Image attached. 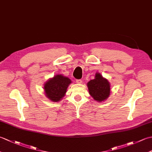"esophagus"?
Masks as SVG:
<instances>
[{
    "instance_id": "obj_1",
    "label": "esophagus",
    "mask_w": 152,
    "mask_h": 152,
    "mask_svg": "<svg viewBox=\"0 0 152 152\" xmlns=\"http://www.w3.org/2000/svg\"><path fill=\"white\" fill-rule=\"evenodd\" d=\"M76 82L77 83H82V80H81V79L76 80Z\"/></svg>"
}]
</instances>
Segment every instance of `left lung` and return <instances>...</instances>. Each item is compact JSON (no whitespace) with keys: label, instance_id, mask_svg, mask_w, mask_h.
Listing matches in <instances>:
<instances>
[{"label":"left lung","instance_id":"obj_1","mask_svg":"<svg viewBox=\"0 0 152 152\" xmlns=\"http://www.w3.org/2000/svg\"><path fill=\"white\" fill-rule=\"evenodd\" d=\"M88 87L89 94L96 101H104L108 97L110 93V83L99 73H96L95 78L88 83Z\"/></svg>","mask_w":152,"mask_h":152}]
</instances>
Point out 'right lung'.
Wrapping results in <instances>:
<instances>
[{"instance_id": "1", "label": "right lung", "mask_w": 152, "mask_h": 152, "mask_svg": "<svg viewBox=\"0 0 152 152\" xmlns=\"http://www.w3.org/2000/svg\"><path fill=\"white\" fill-rule=\"evenodd\" d=\"M71 80L62 75H56L44 85V91L48 98L53 102H58L64 96Z\"/></svg>"}]
</instances>
